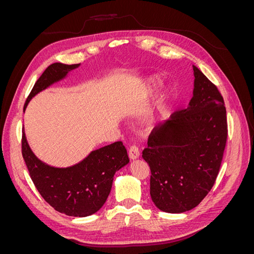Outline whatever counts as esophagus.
<instances>
[{
	"label": "esophagus",
	"mask_w": 254,
	"mask_h": 254,
	"mask_svg": "<svg viewBox=\"0 0 254 254\" xmlns=\"http://www.w3.org/2000/svg\"><path fill=\"white\" fill-rule=\"evenodd\" d=\"M128 155H129V158L131 160H135V159L139 158L140 157V150H139V148H137V146L132 145L128 150Z\"/></svg>",
	"instance_id": "obj_1"
}]
</instances>
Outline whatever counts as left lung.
I'll return each instance as SVG.
<instances>
[{
  "instance_id": "1",
  "label": "left lung",
  "mask_w": 254,
  "mask_h": 254,
  "mask_svg": "<svg viewBox=\"0 0 254 254\" xmlns=\"http://www.w3.org/2000/svg\"><path fill=\"white\" fill-rule=\"evenodd\" d=\"M194 91L187 109L148 137L143 159L150 167V197L158 209H194L213 188L228 137L227 111L217 87L193 65Z\"/></svg>"
}]
</instances>
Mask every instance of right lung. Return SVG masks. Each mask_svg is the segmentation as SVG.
Instances as JSON below:
<instances>
[{
	"label": "right lung",
	"mask_w": 254,
	"mask_h": 254,
	"mask_svg": "<svg viewBox=\"0 0 254 254\" xmlns=\"http://www.w3.org/2000/svg\"><path fill=\"white\" fill-rule=\"evenodd\" d=\"M78 64H53L35 83L26 99L24 110L36 94L64 78ZM22 156L36 189L56 211L68 216L86 217L96 213L106 202L112 188L113 176L129 162L122 142L93 150L81 162L58 168L43 163L30 149L22 130Z\"/></svg>",
	"instance_id": "obj_1"
}]
</instances>
